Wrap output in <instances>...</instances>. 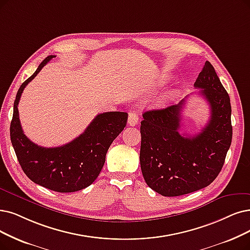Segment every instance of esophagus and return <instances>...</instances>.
<instances>
[{
	"label": "esophagus",
	"mask_w": 250,
	"mask_h": 250,
	"mask_svg": "<svg viewBox=\"0 0 250 250\" xmlns=\"http://www.w3.org/2000/svg\"><path fill=\"white\" fill-rule=\"evenodd\" d=\"M138 123V116L135 112H130L128 115V125L135 126Z\"/></svg>",
	"instance_id": "34e87169"
}]
</instances>
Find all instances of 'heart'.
Listing matches in <instances>:
<instances>
[{
    "instance_id": "b5f03b06",
    "label": "heart",
    "mask_w": 250,
    "mask_h": 250,
    "mask_svg": "<svg viewBox=\"0 0 250 250\" xmlns=\"http://www.w3.org/2000/svg\"><path fill=\"white\" fill-rule=\"evenodd\" d=\"M176 95V91L175 90H167L166 92H164L161 95V98H160V101L161 103H167V102H170L171 99H173Z\"/></svg>"
}]
</instances>
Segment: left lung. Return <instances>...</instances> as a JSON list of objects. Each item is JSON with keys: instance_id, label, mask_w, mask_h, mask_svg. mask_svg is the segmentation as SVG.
<instances>
[{"instance_id": "obj_1", "label": "left lung", "mask_w": 250, "mask_h": 250, "mask_svg": "<svg viewBox=\"0 0 250 250\" xmlns=\"http://www.w3.org/2000/svg\"><path fill=\"white\" fill-rule=\"evenodd\" d=\"M210 106L201 132L179 133L185 99L163 109L145 112L141 125V168L146 185L165 197L182 196L210 185L221 172L232 143L229 96L206 62L194 84Z\"/></svg>"}]
</instances>
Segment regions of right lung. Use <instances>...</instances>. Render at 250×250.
<instances>
[{
	"label": "right lung",
	"instance_id": "add662e5",
	"mask_svg": "<svg viewBox=\"0 0 250 250\" xmlns=\"http://www.w3.org/2000/svg\"><path fill=\"white\" fill-rule=\"evenodd\" d=\"M53 57L55 55L46 57L18 89L10 137L18 162L31 181L51 191L72 193L90 186L101 173L107 149L123 131L128 115L124 112L99 114L81 135L62 146L44 147L29 141L19 121L17 105L25 86Z\"/></svg>",
	"mask_w": 250,
	"mask_h": 250
}]
</instances>
